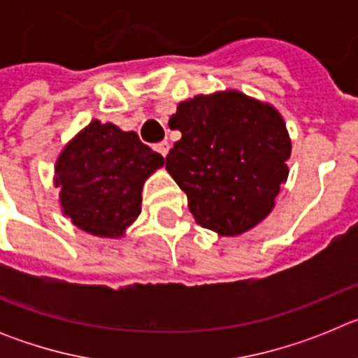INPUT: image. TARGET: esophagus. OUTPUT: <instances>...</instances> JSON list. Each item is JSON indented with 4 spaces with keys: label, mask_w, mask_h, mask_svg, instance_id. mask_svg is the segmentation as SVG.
<instances>
[{
    "label": "esophagus",
    "mask_w": 358,
    "mask_h": 358,
    "mask_svg": "<svg viewBox=\"0 0 358 358\" xmlns=\"http://www.w3.org/2000/svg\"><path fill=\"white\" fill-rule=\"evenodd\" d=\"M154 148H156V150L159 152L161 156L166 157V154H169V150H170V145H169V141H161V143H157Z\"/></svg>",
    "instance_id": "34e87169"
}]
</instances>
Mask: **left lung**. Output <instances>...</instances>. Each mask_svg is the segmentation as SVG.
I'll return each mask as SVG.
<instances>
[{
  "instance_id": "8db88e82",
  "label": "left lung",
  "mask_w": 358,
  "mask_h": 358,
  "mask_svg": "<svg viewBox=\"0 0 358 358\" xmlns=\"http://www.w3.org/2000/svg\"><path fill=\"white\" fill-rule=\"evenodd\" d=\"M169 125L182 136L166 170L197 224L235 236L271 213L290 157L285 122L274 107L236 91L199 94L177 106Z\"/></svg>"
}]
</instances>
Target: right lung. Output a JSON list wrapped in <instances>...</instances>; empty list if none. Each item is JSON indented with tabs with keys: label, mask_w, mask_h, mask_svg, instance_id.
<instances>
[{
	"label": "right lung",
	"mask_w": 358,
	"mask_h": 358,
	"mask_svg": "<svg viewBox=\"0 0 358 358\" xmlns=\"http://www.w3.org/2000/svg\"><path fill=\"white\" fill-rule=\"evenodd\" d=\"M163 163L136 132L93 120L57 161L62 211L91 235L122 236L141 213L145 179Z\"/></svg>",
	"instance_id": "add662e5"
}]
</instances>
